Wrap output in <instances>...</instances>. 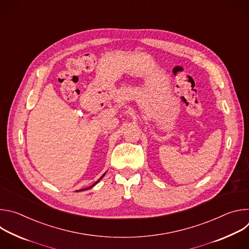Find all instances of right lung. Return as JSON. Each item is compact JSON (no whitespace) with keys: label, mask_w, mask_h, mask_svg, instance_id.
<instances>
[{"label":"right lung","mask_w":249,"mask_h":249,"mask_svg":"<svg viewBox=\"0 0 249 249\" xmlns=\"http://www.w3.org/2000/svg\"><path fill=\"white\" fill-rule=\"evenodd\" d=\"M104 175H105V173H103V174H102V176H101V177H100V178H99V179H98V180H97V181H96V182H94V183H93V184H92V185H90V186H89V187H87V188H84V189H80V190H77V191H76V192H80V191H86V190H89V189H90V188H92V187H93V186H94V185H95V184H97V183H98V182H99V181H100V180H101V179H102V178H103V176H104Z\"/></svg>","instance_id":"right-lung-1"}]
</instances>
